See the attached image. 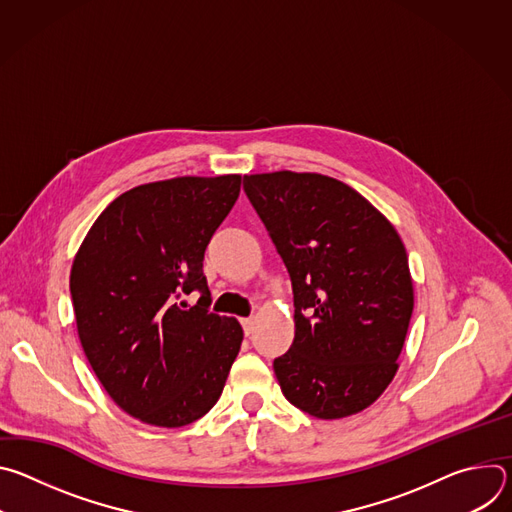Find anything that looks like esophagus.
Listing matches in <instances>:
<instances>
[{"mask_svg":"<svg viewBox=\"0 0 512 512\" xmlns=\"http://www.w3.org/2000/svg\"><path fill=\"white\" fill-rule=\"evenodd\" d=\"M241 324H243V330H245V336H251V334H253V326H255V322H253V318H243V320H241Z\"/></svg>","mask_w":512,"mask_h":512,"instance_id":"obj_1","label":"esophagus"}]
</instances>
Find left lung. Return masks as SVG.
Wrapping results in <instances>:
<instances>
[{
  "label": "left lung",
  "mask_w": 512,
  "mask_h": 512,
  "mask_svg": "<svg viewBox=\"0 0 512 512\" xmlns=\"http://www.w3.org/2000/svg\"><path fill=\"white\" fill-rule=\"evenodd\" d=\"M294 291L296 336L273 360L285 399L338 419L379 399L397 373L413 283L387 218L354 188L322 174L243 178Z\"/></svg>",
  "instance_id": "8db88e82"
}]
</instances>
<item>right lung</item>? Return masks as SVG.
<instances>
[{"label":"right lung","instance_id":"obj_1","mask_svg":"<svg viewBox=\"0 0 512 512\" xmlns=\"http://www.w3.org/2000/svg\"><path fill=\"white\" fill-rule=\"evenodd\" d=\"M241 176L172 178L115 198L70 271L79 338L111 399L131 417L182 427L221 397L243 328L210 312L204 251L235 206ZM198 290L190 309L181 302Z\"/></svg>","mask_w":512,"mask_h":512}]
</instances>
